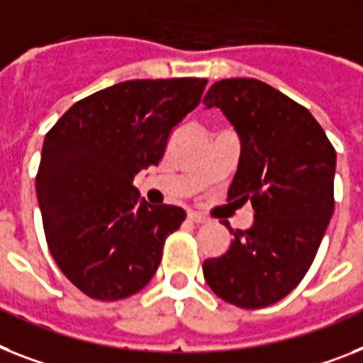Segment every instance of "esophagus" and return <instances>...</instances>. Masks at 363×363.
Listing matches in <instances>:
<instances>
[{
  "label": "esophagus",
  "mask_w": 363,
  "mask_h": 363,
  "mask_svg": "<svg viewBox=\"0 0 363 363\" xmlns=\"http://www.w3.org/2000/svg\"><path fill=\"white\" fill-rule=\"evenodd\" d=\"M187 218H189V220H191V223H194V224H203V223H206V220H208V218L203 217L202 213H196V211H189Z\"/></svg>",
  "instance_id": "34e87169"
}]
</instances>
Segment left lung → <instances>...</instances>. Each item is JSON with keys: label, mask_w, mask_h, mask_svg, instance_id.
<instances>
[{"label": "left lung", "mask_w": 363, "mask_h": 363, "mask_svg": "<svg viewBox=\"0 0 363 363\" xmlns=\"http://www.w3.org/2000/svg\"><path fill=\"white\" fill-rule=\"evenodd\" d=\"M203 106L223 111L241 139L228 200L254 208L250 228L228 226V252L203 262V278L233 306L265 308L301 284L319 250L334 213L336 150L306 107L259 79L217 81Z\"/></svg>", "instance_id": "8db88e82"}]
</instances>
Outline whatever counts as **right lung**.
<instances>
[{"label": "right lung", "mask_w": 363, "mask_h": 363, "mask_svg": "<svg viewBox=\"0 0 363 363\" xmlns=\"http://www.w3.org/2000/svg\"><path fill=\"white\" fill-rule=\"evenodd\" d=\"M208 79H131L76 101L46 133L37 199L48 248L62 274L96 301L139 293L182 226L178 206L139 199L133 178L160 164L174 125Z\"/></svg>", "instance_id": "obj_1"}]
</instances>
